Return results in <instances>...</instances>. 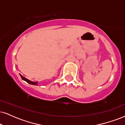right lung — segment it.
Returning <instances> with one entry per match:
<instances>
[{
    "label": "right lung",
    "mask_w": 125,
    "mask_h": 125,
    "mask_svg": "<svg viewBox=\"0 0 125 125\" xmlns=\"http://www.w3.org/2000/svg\"><path fill=\"white\" fill-rule=\"evenodd\" d=\"M20 75H21V77L22 78V79L23 80H24V81H25L26 82H27L28 83H30V84H31V85H37V82H33V81H30V80H28L27 78H25V77H23L22 75H21L20 74Z\"/></svg>",
    "instance_id": "1"
}]
</instances>
